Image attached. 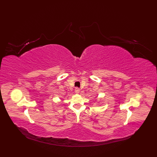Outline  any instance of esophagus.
Segmentation results:
<instances>
[{"label": "esophagus", "instance_id": "1", "mask_svg": "<svg viewBox=\"0 0 157 157\" xmlns=\"http://www.w3.org/2000/svg\"><path fill=\"white\" fill-rule=\"evenodd\" d=\"M79 92H80V90L78 88H76L75 90H74V92H75L76 94H79Z\"/></svg>", "mask_w": 157, "mask_h": 157}]
</instances>
